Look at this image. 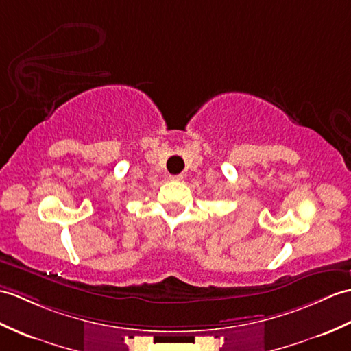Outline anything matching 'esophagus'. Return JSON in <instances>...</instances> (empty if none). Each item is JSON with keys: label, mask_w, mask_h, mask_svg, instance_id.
<instances>
[{"label": "esophagus", "mask_w": 351, "mask_h": 351, "mask_svg": "<svg viewBox=\"0 0 351 351\" xmlns=\"http://www.w3.org/2000/svg\"><path fill=\"white\" fill-rule=\"evenodd\" d=\"M169 179H170V181H182L184 176L182 175H170Z\"/></svg>", "instance_id": "1"}]
</instances>
